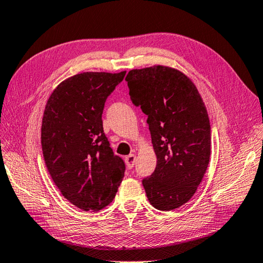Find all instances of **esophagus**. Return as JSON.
<instances>
[{
	"label": "esophagus",
	"mask_w": 263,
	"mask_h": 263,
	"mask_svg": "<svg viewBox=\"0 0 263 263\" xmlns=\"http://www.w3.org/2000/svg\"><path fill=\"white\" fill-rule=\"evenodd\" d=\"M136 155L135 154H130V155L125 157V163H126V166L128 168H132L135 166V163H136Z\"/></svg>",
	"instance_id": "1"
}]
</instances>
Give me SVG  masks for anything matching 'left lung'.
<instances>
[{
	"mask_svg": "<svg viewBox=\"0 0 263 263\" xmlns=\"http://www.w3.org/2000/svg\"><path fill=\"white\" fill-rule=\"evenodd\" d=\"M130 97L148 116L157 164L142 180L159 211L186 204L196 193L211 156V126L196 85L179 69L155 65L127 73Z\"/></svg>",
	"mask_w": 263,
	"mask_h": 263,
	"instance_id": "1",
	"label": "left lung"
}]
</instances>
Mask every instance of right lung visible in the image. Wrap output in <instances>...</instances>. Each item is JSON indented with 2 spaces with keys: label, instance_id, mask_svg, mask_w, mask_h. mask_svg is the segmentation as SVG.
<instances>
[{
  "label": "right lung",
  "instance_id": "add662e5",
  "mask_svg": "<svg viewBox=\"0 0 263 263\" xmlns=\"http://www.w3.org/2000/svg\"><path fill=\"white\" fill-rule=\"evenodd\" d=\"M126 71H85L57 85L46 101L41 142L46 167L63 196L83 211L110 204L125 164L102 127L107 97Z\"/></svg>",
  "mask_w": 263,
  "mask_h": 263
}]
</instances>
